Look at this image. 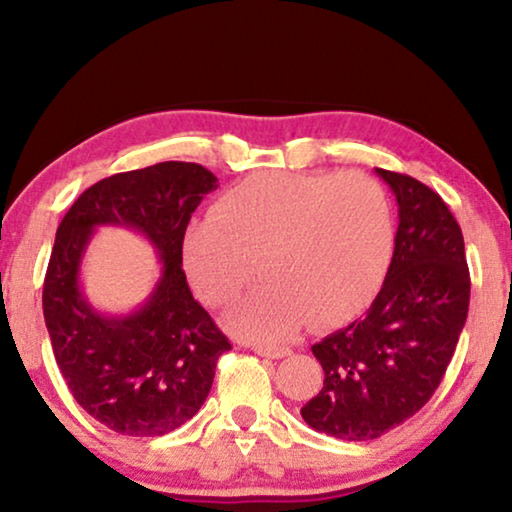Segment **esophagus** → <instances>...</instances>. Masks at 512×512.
Segmentation results:
<instances>
[{"instance_id": "34e87169", "label": "esophagus", "mask_w": 512, "mask_h": 512, "mask_svg": "<svg viewBox=\"0 0 512 512\" xmlns=\"http://www.w3.org/2000/svg\"><path fill=\"white\" fill-rule=\"evenodd\" d=\"M254 352L265 356V359H284V356H291L289 347H265V345H261V347H256Z\"/></svg>"}]
</instances>
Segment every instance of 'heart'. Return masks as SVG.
<instances>
[{"mask_svg": "<svg viewBox=\"0 0 512 512\" xmlns=\"http://www.w3.org/2000/svg\"><path fill=\"white\" fill-rule=\"evenodd\" d=\"M394 251L384 188L361 172L256 174L186 230L184 258L195 291L230 305L256 277L265 284L228 317L254 342L291 338L307 319H352L375 291Z\"/></svg>", "mask_w": 512, "mask_h": 512, "instance_id": "heart-1", "label": "heart"}]
</instances>
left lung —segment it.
I'll use <instances>...</instances> for the list:
<instances>
[{"instance_id":"left-lung-1","label":"left lung","mask_w":512,"mask_h":512,"mask_svg":"<svg viewBox=\"0 0 512 512\" xmlns=\"http://www.w3.org/2000/svg\"><path fill=\"white\" fill-rule=\"evenodd\" d=\"M398 205L394 256L366 317L312 345L324 387L300 415L314 431L373 440L403 424L438 389L468 317L464 235L422 181L375 170Z\"/></svg>"}]
</instances>
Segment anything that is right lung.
<instances>
[{
    "label": "right lung",
    "instance_id": "1",
    "mask_svg": "<svg viewBox=\"0 0 512 512\" xmlns=\"http://www.w3.org/2000/svg\"><path fill=\"white\" fill-rule=\"evenodd\" d=\"M216 186L205 167L179 160L114 174L83 191L55 233L44 279L55 361L76 403L123 436H165L186 424L230 349L181 268L188 221ZM100 225L135 229L159 254L152 296L128 315H104L82 293V256Z\"/></svg>",
    "mask_w": 512,
    "mask_h": 512
}]
</instances>
